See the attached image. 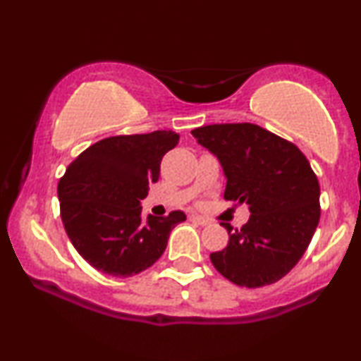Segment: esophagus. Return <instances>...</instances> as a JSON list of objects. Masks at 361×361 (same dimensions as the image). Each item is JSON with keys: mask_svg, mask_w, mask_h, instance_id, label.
<instances>
[{"mask_svg": "<svg viewBox=\"0 0 361 361\" xmlns=\"http://www.w3.org/2000/svg\"><path fill=\"white\" fill-rule=\"evenodd\" d=\"M189 221L199 224V226H207L209 224V219H205V217H202V215H197V214H190Z\"/></svg>", "mask_w": 361, "mask_h": 361, "instance_id": "1", "label": "esophagus"}]
</instances>
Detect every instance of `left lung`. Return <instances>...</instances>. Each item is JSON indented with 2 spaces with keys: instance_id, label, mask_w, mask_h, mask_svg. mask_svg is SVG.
Listing matches in <instances>:
<instances>
[{
  "instance_id": "1",
  "label": "left lung",
  "mask_w": 361,
  "mask_h": 361,
  "mask_svg": "<svg viewBox=\"0 0 361 361\" xmlns=\"http://www.w3.org/2000/svg\"><path fill=\"white\" fill-rule=\"evenodd\" d=\"M221 162L224 199L247 204L250 219L231 224L228 245L210 262L232 283L264 287L285 277L305 254L320 221V185L300 149L257 124H212L192 130Z\"/></svg>"
}]
</instances>
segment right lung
<instances>
[{"instance_id":"obj_1","label":"right lung","mask_w":361,"mask_h":361,"mask_svg":"<svg viewBox=\"0 0 361 361\" xmlns=\"http://www.w3.org/2000/svg\"><path fill=\"white\" fill-rule=\"evenodd\" d=\"M179 134L114 135L79 154L61 177V219L69 240L87 264L112 277H130L164 254L169 233L185 214L142 219L140 200L157 182L164 154Z\"/></svg>"}]
</instances>
